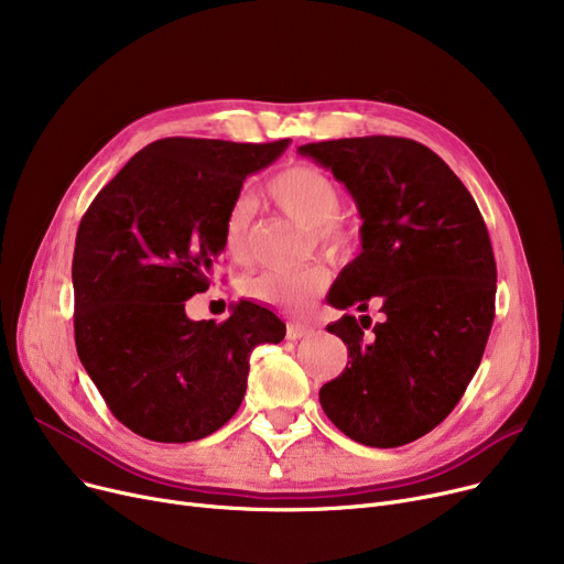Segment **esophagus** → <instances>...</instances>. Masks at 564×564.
<instances>
[{
  "label": "esophagus",
  "mask_w": 564,
  "mask_h": 564,
  "mask_svg": "<svg viewBox=\"0 0 564 564\" xmlns=\"http://www.w3.org/2000/svg\"><path fill=\"white\" fill-rule=\"evenodd\" d=\"M315 329L313 327H304V324H288V338L290 340H302L313 336Z\"/></svg>",
  "instance_id": "34e87169"
}]
</instances>
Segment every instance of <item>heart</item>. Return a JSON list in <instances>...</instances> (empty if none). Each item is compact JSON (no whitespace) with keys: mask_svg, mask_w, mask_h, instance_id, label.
Instances as JSON below:
<instances>
[{"mask_svg":"<svg viewBox=\"0 0 564 564\" xmlns=\"http://www.w3.org/2000/svg\"><path fill=\"white\" fill-rule=\"evenodd\" d=\"M267 194L285 215L313 228L315 240L324 251L345 256L354 249L357 235L338 217L340 189L324 171L311 164H292L272 177ZM253 215V200L249 196H237L224 219V249L240 262L251 253ZM327 288L329 272L324 267H308L300 272H262L245 283L247 297L292 315L308 313Z\"/></svg>","mask_w":564,"mask_h":564,"instance_id":"heart-1","label":"heart"}]
</instances>
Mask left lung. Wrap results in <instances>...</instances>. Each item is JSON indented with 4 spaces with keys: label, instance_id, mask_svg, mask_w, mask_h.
Segmentation results:
<instances>
[{
    "label": "left lung",
    "instance_id": "left-lung-1",
    "mask_svg": "<svg viewBox=\"0 0 564 564\" xmlns=\"http://www.w3.org/2000/svg\"><path fill=\"white\" fill-rule=\"evenodd\" d=\"M357 200L364 251L340 272L327 332L347 368L319 404L349 438L398 448L432 432L476 375L496 313V260L476 200L427 145L404 137H354L300 145Z\"/></svg>",
    "mask_w": 564,
    "mask_h": 564
}]
</instances>
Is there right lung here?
Wrapping results in <instances>:
<instances>
[{"label": "right lung", "instance_id": "1", "mask_svg": "<svg viewBox=\"0 0 564 564\" xmlns=\"http://www.w3.org/2000/svg\"><path fill=\"white\" fill-rule=\"evenodd\" d=\"M169 137L148 143L84 213L75 253V345L109 411L160 443L198 441L240 409L251 351L285 324L240 302L226 322H194L210 288L230 203L288 148Z\"/></svg>", "mask_w": 564, "mask_h": 564}]
</instances>
